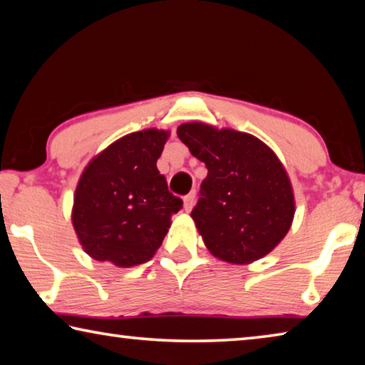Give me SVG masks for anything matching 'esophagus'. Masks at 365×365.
Masks as SVG:
<instances>
[{"label":"esophagus","mask_w":365,"mask_h":365,"mask_svg":"<svg viewBox=\"0 0 365 365\" xmlns=\"http://www.w3.org/2000/svg\"><path fill=\"white\" fill-rule=\"evenodd\" d=\"M195 197H196V193L195 191H191V193H188L187 196L183 197V209L185 211H191V207H193V205H195Z\"/></svg>","instance_id":"obj_1"}]
</instances>
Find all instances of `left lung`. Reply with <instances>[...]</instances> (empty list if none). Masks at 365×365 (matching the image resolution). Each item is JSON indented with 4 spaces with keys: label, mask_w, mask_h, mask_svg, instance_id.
Instances as JSON below:
<instances>
[{
    "label": "left lung",
    "mask_w": 365,
    "mask_h": 365,
    "mask_svg": "<svg viewBox=\"0 0 365 365\" xmlns=\"http://www.w3.org/2000/svg\"><path fill=\"white\" fill-rule=\"evenodd\" d=\"M177 135L206 164L201 197L191 211L211 255L250 264L275 248L294 217V196L285 168L255 135L187 122Z\"/></svg>",
    "instance_id": "left-lung-1"
}]
</instances>
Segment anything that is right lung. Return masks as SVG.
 Returning <instances> with one entry per match:
<instances>
[{
    "instance_id": "right-lung-1",
    "label": "right lung",
    "mask_w": 365,
    "mask_h": 365,
    "mask_svg": "<svg viewBox=\"0 0 365 365\" xmlns=\"http://www.w3.org/2000/svg\"><path fill=\"white\" fill-rule=\"evenodd\" d=\"M168 130L148 128L114 141L90 160L73 195L72 225L83 251L132 267L154 256L182 200L168 190L158 159Z\"/></svg>"
}]
</instances>
